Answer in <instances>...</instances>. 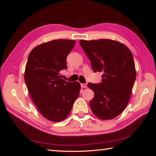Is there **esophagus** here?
Wrapping results in <instances>:
<instances>
[{
	"mask_svg": "<svg viewBox=\"0 0 156 156\" xmlns=\"http://www.w3.org/2000/svg\"><path fill=\"white\" fill-rule=\"evenodd\" d=\"M81 86L82 88H87V84L85 83H81Z\"/></svg>",
	"mask_w": 156,
	"mask_h": 156,
	"instance_id": "esophagus-1",
	"label": "esophagus"
}]
</instances>
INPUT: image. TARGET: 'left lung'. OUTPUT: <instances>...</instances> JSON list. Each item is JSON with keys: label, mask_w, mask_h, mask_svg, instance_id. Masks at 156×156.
Here are the masks:
<instances>
[{"label": "left lung", "mask_w": 156, "mask_h": 156, "mask_svg": "<svg viewBox=\"0 0 156 156\" xmlns=\"http://www.w3.org/2000/svg\"><path fill=\"white\" fill-rule=\"evenodd\" d=\"M79 44L94 72L103 73L101 83L88 84L94 92L91 110L100 119H115L126 107L135 81L133 55L125 45L111 40H80Z\"/></svg>", "instance_id": "8db88e82"}]
</instances>
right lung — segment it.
Returning <instances> with one entry per match:
<instances>
[{
    "label": "right lung",
    "instance_id": "1",
    "mask_svg": "<svg viewBox=\"0 0 156 156\" xmlns=\"http://www.w3.org/2000/svg\"><path fill=\"white\" fill-rule=\"evenodd\" d=\"M75 44V40H52L36 47L28 57L24 75L28 90L37 110L50 121L64 120L79 95V82H67L59 75L67 69V56Z\"/></svg>",
    "mask_w": 156,
    "mask_h": 156
}]
</instances>
